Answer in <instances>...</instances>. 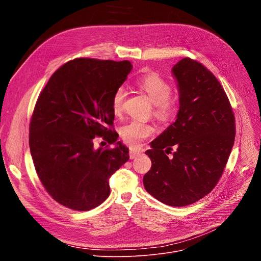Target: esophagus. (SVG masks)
Instances as JSON below:
<instances>
[{
  "instance_id": "1",
  "label": "esophagus",
  "mask_w": 261,
  "mask_h": 261,
  "mask_svg": "<svg viewBox=\"0 0 261 261\" xmlns=\"http://www.w3.org/2000/svg\"><path fill=\"white\" fill-rule=\"evenodd\" d=\"M141 154L140 151L138 150H133V148H130V152H129V157L130 159H135L136 157H138Z\"/></svg>"
}]
</instances>
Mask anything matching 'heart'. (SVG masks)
<instances>
[{"mask_svg":"<svg viewBox=\"0 0 261 261\" xmlns=\"http://www.w3.org/2000/svg\"><path fill=\"white\" fill-rule=\"evenodd\" d=\"M138 87L143 91L148 99L155 105L154 114L161 120L170 119L176 110V100L172 98L170 85L156 73L148 74L138 82ZM125 101V91L118 88L111 97V109L116 116L123 111ZM121 136L123 140L130 146H138L145 139L155 133V128L143 122L131 121L121 128Z\"/></svg>","mask_w":261,"mask_h":261,"instance_id":"b5f03b06","label":"heart"}]
</instances>
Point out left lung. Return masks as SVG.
<instances>
[{
    "label": "left lung",
    "mask_w": 261,
    "mask_h": 261,
    "mask_svg": "<svg viewBox=\"0 0 261 261\" xmlns=\"http://www.w3.org/2000/svg\"><path fill=\"white\" fill-rule=\"evenodd\" d=\"M172 73L179 110L175 122L145 152L152 167L144 174L143 185L161 202L185 206L216 187L233 146L236 118L224 89L202 64L185 58Z\"/></svg>",
    "instance_id": "left-lung-1"
}]
</instances>
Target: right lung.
<instances>
[{"label":"right lung","mask_w":261,"mask_h":261,"mask_svg":"<svg viewBox=\"0 0 261 261\" xmlns=\"http://www.w3.org/2000/svg\"><path fill=\"white\" fill-rule=\"evenodd\" d=\"M131 70L129 61L74 59L37 99L29 134L34 166L46 192L68 208L101 204L110 194V176L129 160L128 147L117 141L111 97ZM96 136L116 146L95 150Z\"/></svg>","instance_id":"add662e5"}]
</instances>
